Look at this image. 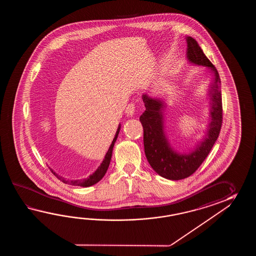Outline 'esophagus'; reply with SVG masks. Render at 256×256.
I'll return each instance as SVG.
<instances>
[{
  "instance_id": "esophagus-1",
  "label": "esophagus",
  "mask_w": 256,
  "mask_h": 256,
  "mask_svg": "<svg viewBox=\"0 0 256 256\" xmlns=\"http://www.w3.org/2000/svg\"><path fill=\"white\" fill-rule=\"evenodd\" d=\"M134 112H136L134 104H130L126 107V112L127 116H132V115L134 114Z\"/></svg>"
}]
</instances>
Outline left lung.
Segmentation results:
<instances>
[{
    "mask_svg": "<svg viewBox=\"0 0 256 256\" xmlns=\"http://www.w3.org/2000/svg\"><path fill=\"white\" fill-rule=\"evenodd\" d=\"M186 58L195 65L210 68L213 72L214 82L210 90L212 120L208 126L206 137L188 154L174 151L166 139L164 130V104L158 98L142 95L146 110L140 116L144 128V146L147 161L159 176L166 180H184L193 174L200 166L210 152L217 140L222 124V100L220 92V78L216 68L203 53L196 40L186 38Z\"/></svg>",
    "mask_w": 256,
    "mask_h": 256,
    "instance_id": "left-lung-1",
    "label": "left lung"
}]
</instances>
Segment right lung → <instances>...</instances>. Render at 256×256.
Segmentation results:
<instances>
[{
	"mask_svg": "<svg viewBox=\"0 0 256 256\" xmlns=\"http://www.w3.org/2000/svg\"><path fill=\"white\" fill-rule=\"evenodd\" d=\"M120 126H118V129L117 132L115 134L114 138L112 142V144L110 146L108 152L106 154L104 160L102 161V163L100 164V166H98V169L93 173L92 174H90L87 178H84V180H66L60 176L56 173H54V171L52 169L50 168V170L52 171V173L62 182H64L66 184H70L72 186H90L94 185L96 183H98L100 180H102L104 176V174H106L107 172V169L109 168L110 162V159H112V149L114 146L115 142L117 140V137L119 134V132H120Z\"/></svg>",
	"mask_w": 256,
	"mask_h": 256,
	"instance_id": "add662e5",
	"label": "right lung"
}]
</instances>
